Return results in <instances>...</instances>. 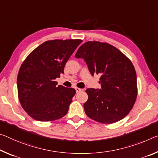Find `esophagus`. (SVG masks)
<instances>
[{
  "label": "esophagus",
  "mask_w": 158,
  "mask_h": 158,
  "mask_svg": "<svg viewBox=\"0 0 158 158\" xmlns=\"http://www.w3.org/2000/svg\"><path fill=\"white\" fill-rule=\"evenodd\" d=\"M75 90H76V92L78 93V92H80L81 91H82L81 89H79L78 88V87H75Z\"/></svg>",
  "instance_id": "1"
}]
</instances>
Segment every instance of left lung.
Instances as JSON below:
<instances>
[{"label": "left lung", "instance_id": "8db88e82", "mask_svg": "<svg viewBox=\"0 0 158 158\" xmlns=\"http://www.w3.org/2000/svg\"><path fill=\"white\" fill-rule=\"evenodd\" d=\"M76 58L86 62L90 73L101 75V89H88L84 110L90 118L112 124L129 114L137 96L136 73L132 62L107 43L88 41L81 45Z\"/></svg>", "mask_w": 158, "mask_h": 158}]
</instances>
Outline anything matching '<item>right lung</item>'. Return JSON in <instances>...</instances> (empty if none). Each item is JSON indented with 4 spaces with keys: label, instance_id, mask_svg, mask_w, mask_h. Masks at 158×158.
<instances>
[{
    "label": "right lung",
    "instance_id": "obj_1",
    "mask_svg": "<svg viewBox=\"0 0 158 158\" xmlns=\"http://www.w3.org/2000/svg\"><path fill=\"white\" fill-rule=\"evenodd\" d=\"M80 39L52 40L37 47L23 62L17 75L18 97L22 107L32 118L53 121L65 115L73 88L57 86L56 79L64 73V67Z\"/></svg>",
    "mask_w": 158,
    "mask_h": 158
}]
</instances>
